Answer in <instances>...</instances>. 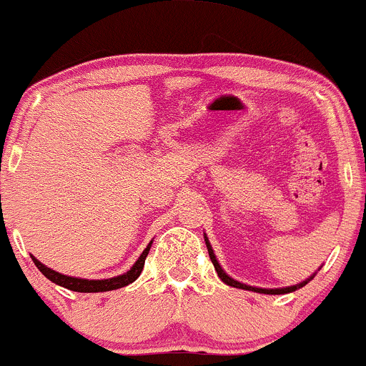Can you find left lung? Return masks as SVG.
I'll return each instance as SVG.
<instances>
[{
  "mask_svg": "<svg viewBox=\"0 0 366 366\" xmlns=\"http://www.w3.org/2000/svg\"><path fill=\"white\" fill-rule=\"evenodd\" d=\"M204 241H206V247H208V254H209V259H211V262H213L214 269H217L218 277H220V280L224 282V284L231 285V287H236V289H244V291H254V292H261V295H287V292H295L296 289H301V287H303V285H307L308 282H310L312 278L315 277V273H314V274H312L310 278H307V280H303V282H301V284L291 285V287H282V289H261V287H252V285L241 284V282L234 280V278H231V277H229V274L225 273L224 269H222V266L218 264L217 257H214V252H213V248H211V244H209V241H208V236H206V234H204Z\"/></svg>",
  "mask_w": 366,
  "mask_h": 366,
  "instance_id": "8db88e82",
  "label": "left lung"
}]
</instances>
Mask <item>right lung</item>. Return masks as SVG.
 I'll return each instance as SVG.
<instances>
[{
    "label": "right lung",
    "mask_w": 366,
    "mask_h": 366,
    "mask_svg": "<svg viewBox=\"0 0 366 366\" xmlns=\"http://www.w3.org/2000/svg\"><path fill=\"white\" fill-rule=\"evenodd\" d=\"M152 243L144 248V252L141 254V257L135 261V264L132 266L127 273L118 274V277H112V278H104V280H88V278L69 277V274L58 273V271L51 269V267L42 264V262H40L39 259L33 257V255H31V259H33V262H35V266L42 271L44 277L49 278L51 282H54L56 285H61V287L70 289V291H75V292H105V291H114V289H122V287H125V285L132 284V282L137 280V277L141 274L142 267H144V261H146V257H148V252H149V248H152Z\"/></svg>",
    "instance_id": "add662e5"
}]
</instances>
